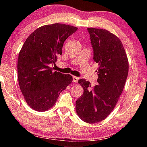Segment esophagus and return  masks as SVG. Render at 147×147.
I'll list each match as a JSON object with an SVG mask.
<instances>
[{"label":"esophagus","instance_id":"obj_1","mask_svg":"<svg viewBox=\"0 0 147 147\" xmlns=\"http://www.w3.org/2000/svg\"><path fill=\"white\" fill-rule=\"evenodd\" d=\"M79 80V78L76 77V76H73V82H75V83H77Z\"/></svg>","mask_w":147,"mask_h":147}]
</instances>
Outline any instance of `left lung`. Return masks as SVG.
I'll return each instance as SVG.
<instances>
[{
	"instance_id": "8db88e82",
	"label": "left lung",
	"mask_w": 147,
	"mask_h": 147,
	"mask_svg": "<svg viewBox=\"0 0 147 147\" xmlns=\"http://www.w3.org/2000/svg\"><path fill=\"white\" fill-rule=\"evenodd\" d=\"M94 61L98 63V85L85 79L78 83L83 95L76 102L78 115L88 123L99 122L109 115L121 95L128 74V61L120 40L107 30L88 28Z\"/></svg>"
}]
</instances>
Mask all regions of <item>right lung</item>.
I'll return each mask as SVG.
<instances>
[{
  "label": "right lung",
  "mask_w": 147,
  "mask_h": 147,
  "mask_svg": "<svg viewBox=\"0 0 147 147\" xmlns=\"http://www.w3.org/2000/svg\"><path fill=\"white\" fill-rule=\"evenodd\" d=\"M73 26L55 23L38 28L30 35L19 53L17 62L20 89L29 106L45 111L73 81L72 76L54 71L64 41L77 31Z\"/></svg>",
  "instance_id": "1"
}]
</instances>
